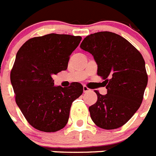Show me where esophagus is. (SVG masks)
<instances>
[{
    "instance_id": "obj_1",
    "label": "esophagus",
    "mask_w": 156,
    "mask_h": 156,
    "mask_svg": "<svg viewBox=\"0 0 156 156\" xmlns=\"http://www.w3.org/2000/svg\"><path fill=\"white\" fill-rule=\"evenodd\" d=\"M83 91H84V93H87V92H89L90 89L88 87H86L85 85H84V87H83Z\"/></svg>"
}]
</instances>
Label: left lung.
Here are the masks:
<instances>
[{
  "label": "left lung",
  "mask_w": 156,
  "mask_h": 156,
  "mask_svg": "<svg viewBox=\"0 0 156 156\" xmlns=\"http://www.w3.org/2000/svg\"><path fill=\"white\" fill-rule=\"evenodd\" d=\"M80 47L92 54L107 89L105 95L95 91L98 101L88 108L92 120L105 129L122 126L140 107L147 85L142 55L126 39L109 31L87 36Z\"/></svg>",
  "instance_id": "1"
}]
</instances>
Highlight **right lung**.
<instances>
[{
  "instance_id": "add662e5",
  "label": "right lung",
  "mask_w": 156,
  "mask_h": 156,
  "mask_svg": "<svg viewBox=\"0 0 156 156\" xmlns=\"http://www.w3.org/2000/svg\"><path fill=\"white\" fill-rule=\"evenodd\" d=\"M80 41V36L49 34L29 39L17 51L10 74L15 100L27 122L38 130L63 129L72 102L83 93L78 82L63 88L55 86L52 78L68 68Z\"/></svg>"
}]
</instances>
